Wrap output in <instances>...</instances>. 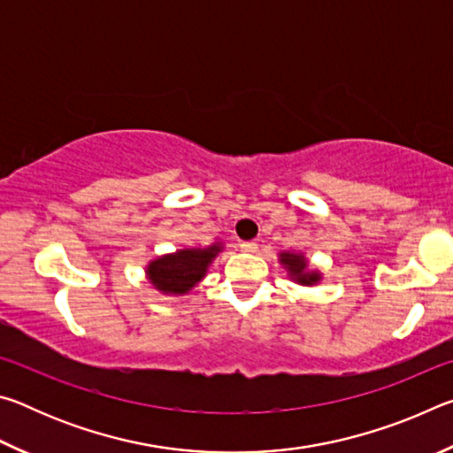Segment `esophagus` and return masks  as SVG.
Returning a JSON list of instances; mask_svg holds the SVG:
<instances>
[{"label": "esophagus", "instance_id": "esophagus-1", "mask_svg": "<svg viewBox=\"0 0 453 453\" xmlns=\"http://www.w3.org/2000/svg\"><path fill=\"white\" fill-rule=\"evenodd\" d=\"M240 248H242V251H248V254H254V251H257V243H256V242H242Z\"/></svg>", "mask_w": 453, "mask_h": 453}]
</instances>
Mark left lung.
I'll return each instance as SVG.
<instances>
[{
  "label": "left lung",
  "mask_w": 453,
  "mask_h": 453,
  "mask_svg": "<svg viewBox=\"0 0 453 453\" xmlns=\"http://www.w3.org/2000/svg\"><path fill=\"white\" fill-rule=\"evenodd\" d=\"M281 264L288 267L291 272V275L300 281L305 283V286H311V283H316L319 280V275L313 272H303L305 270V259L302 256H296V254H281Z\"/></svg>",
  "instance_id": "left-lung-1"
}]
</instances>
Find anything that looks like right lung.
<instances>
[{
	"label": "right lung",
	"instance_id": "obj_1",
	"mask_svg": "<svg viewBox=\"0 0 453 453\" xmlns=\"http://www.w3.org/2000/svg\"><path fill=\"white\" fill-rule=\"evenodd\" d=\"M218 251L219 245H211L205 250H181L178 254L164 256L151 262L148 275L153 286L165 294H186L203 278Z\"/></svg>",
	"mask_w": 453,
	"mask_h": 453
}]
</instances>
